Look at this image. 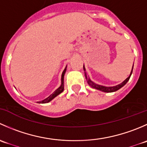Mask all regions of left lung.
Returning <instances> with one entry per match:
<instances>
[{
  "mask_svg": "<svg viewBox=\"0 0 147 147\" xmlns=\"http://www.w3.org/2000/svg\"><path fill=\"white\" fill-rule=\"evenodd\" d=\"M83 69H84V75H85V78H86V80H87V83L89 84V85L91 86L92 88L97 89V90H100V91H102V92H115V91H117V90H119V89L121 88L123 86L125 85L126 83L128 82L129 80L130 77H131V73H132V70H133V67H132L131 72H130L129 76L128 78H127V79L124 81V82H121V84H118V85H117V86H114V87H105V86L100 85V84H95L94 82H93L90 79V78L87 76V72H86V69H85V67H84V66H83Z\"/></svg>",
  "mask_w": 147,
  "mask_h": 147,
  "instance_id": "obj_1",
  "label": "left lung"
}]
</instances>
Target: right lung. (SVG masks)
I'll list each match as a JSON object with an SVG mask.
<instances>
[{
	"label": "right lung",
	"instance_id": "1",
	"mask_svg": "<svg viewBox=\"0 0 147 147\" xmlns=\"http://www.w3.org/2000/svg\"><path fill=\"white\" fill-rule=\"evenodd\" d=\"M66 68H67V66H66V67L65 68L64 70H63V74H62L61 85L60 86V87H58V88H57V90H56L53 93V94H50V95L48 97H47V98L45 99V100H42V101H41V102H38V103H42V104L47 103V102H50L52 100H53V99H54L55 97H57V96L58 95V94H60V93L63 92V90H64V75H65V72H66Z\"/></svg>",
	"mask_w": 147,
	"mask_h": 147
}]
</instances>
